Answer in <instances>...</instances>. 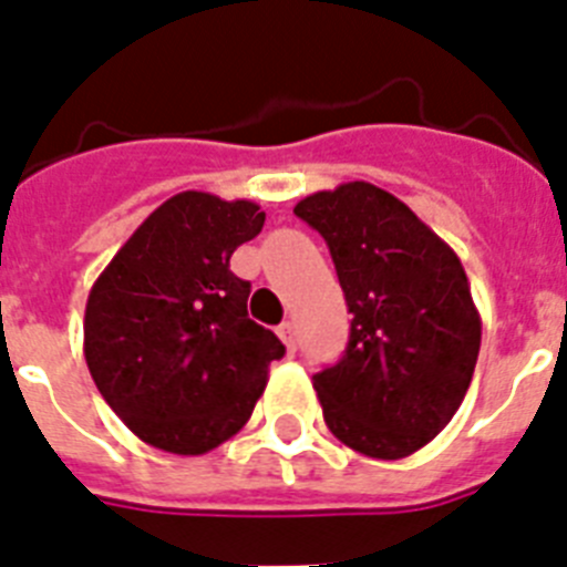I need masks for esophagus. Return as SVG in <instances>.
<instances>
[{
	"mask_svg": "<svg viewBox=\"0 0 567 567\" xmlns=\"http://www.w3.org/2000/svg\"><path fill=\"white\" fill-rule=\"evenodd\" d=\"M278 338L284 340V346H287V352L292 354L295 346H298V338H295V327H292V323H289V320H287V323H280V327H278Z\"/></svg>",
	"mask_w": 567,
	"mask_h": 567,
	"instance_id": "34e87169",
	"label": "esophagus"
}]
</instances>
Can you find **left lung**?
<instances>
[{
    "mask_svg": "<svg viewBox=\"0 0 567 567\" xmlns=\"http://www.w3.org/2000/svg\"><path fill=\"white\" fill-rule=\"evenodd\" d=\"M329 244L352 332L315 374L329 432L352 452L403 460L452 423L477 365L483 320L454 252L392 193L346 182L295 204Z\"/></svg>",
    "mask_w": 567,
    "mask_h": 567,
    "instance_id": "left-lung-1",
    "label": "left lung"
}]
</instances>
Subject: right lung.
Returning <instances> with one entry per match:
<instances>
[{"label": "right lung", "instance_id": "1", "mask_svg": "<svg viewBox=\"0 0 567 567\" xmlns=\"http://www.w3.org/2000/svg\"><path fill=\"white\" fill-rule=\"evenodd\" d=\"M267 215L187 189L138 224L87 295L84 360L138 440L198 457L244 429L284 343L247 315L229 258Z\"/></svg>", "mask_w": 567, "mask_h": 567}]
</instances>
